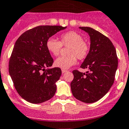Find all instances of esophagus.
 I'll list each match as a JSON object with an SVG mask.
<instances>
[{
    "label": "esophagus",
    "mask_w": 129,
    "mask_h": 129,
    "mask_svg": "<svg viewBox=\"0 0 129 129\" xmlns=\"http://www.w3.org/2000/svg\"><path fill=\"white\" fill-rule=\"evenodd\" d=\"M67 72V70H65V69H62V73H65V72Z\"/></svg>",
    "instance_id": "obj_1"
}]
</instances>
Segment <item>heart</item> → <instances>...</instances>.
Listing matches in <instances>:
<instances>
[{
	"label": "heart",
	"instance_id": "b5f03b06",
	"mask_svg": "<svg viewBox=\"0 0 129 129\" xmlns=\"http://www.w3.org/2000/svg\"><path fill=\"white\" fill-rule=\"evenodd\" d=\"M63 47H69V55L57 58L55 61V66L61 69H69L77 63V60H84L89 52L90 47L83 37L76 31H70L62 33L60 41L54 38H49L46 42V47L48 52L54 56L60 54Z\"/></svg>",
	"mask_w": 129,
	"mask_h": 129
}]
</instances>
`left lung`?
<instances>
[{"label":"left lung","instance_id":"8db88e82","mask_svg":"<svg viewBox=\"0 0 129 129\" xmlns=\"http://www.w3.org/2000/svg\"><path fill=\"white\" fill-rule=\"evenodd\" d=\"M89 34L91 40L88 55L81 67L86 73L72 71L71 91L75 98L86 103L96 102L108 92L115 81L118 57L110 40L89 27H79Z\"/></svg>","mask_w":129,"mask_h":129}]
</instances>
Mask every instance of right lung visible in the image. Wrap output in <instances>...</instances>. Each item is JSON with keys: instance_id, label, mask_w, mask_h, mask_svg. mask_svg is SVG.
Here are the masks:
<instances>
[{"instance_id": "right-lung-1", "label": "right lung", "mask_w": 129, "mask_h": 129, "mask_svg": "<svg viewBox=\"0 0 129 129\" xmlns=\"http://www.w3.org/2000/svg\"><path fill=\"white\" fill-rule=\"evenodd\" d=\"M66 28L61 26H37L22 33L15 43L9 72L17 92L27 102L38 104L54 96L55 82L62 71L58 67L46 69L53 62L46 42Z\"/></svg>"}]
</instances>
